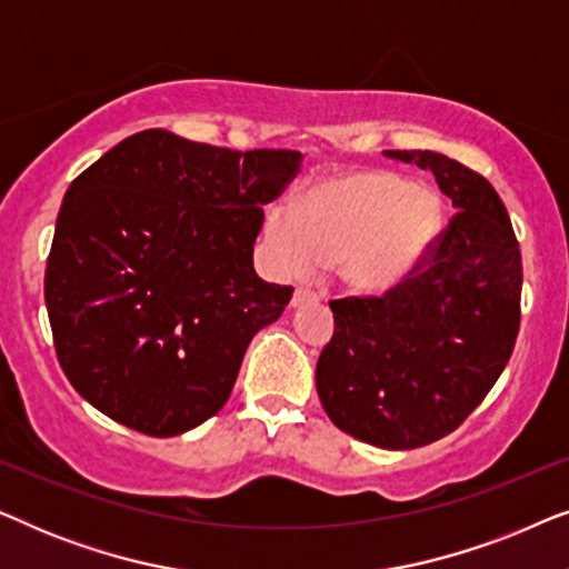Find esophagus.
I'll use <instances>...</instances> for the list:
<instances>
[{"instance_id":"34e87169","label":"esophagus","mask_w":569,"mask_h":569,"mask_svg":"<svg viewBox=\"0 0 569 569\" xmlns=\"http://www.w3.org/2000/svg\"><path fill=\"white\" fill-rule=\"evenodd\" d=\"M318 298H321L318 292L308 290V287H298V290H295V295H292V306L298 308V306H302V302H316Z\"/></svg>"}]
</instances>
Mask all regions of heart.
Listing matches in <instances>:
<instances>
[{"label":"heart","mask_w":569,"mask_h":569,"mask_svg":"<svg viewBox=\"0 0 569 569\" xmlns=\"http://www.w3.org/2000/svg\"><path fill=\"white\" fill-rule=\"evenodd\" d=\"M440 230L435 191L386 170H347L310 186L298 209L271 207L267 248L287 277L341 263L355 290L380 295L425 261Z\"/></svg>","instance_id":"obj_1"}]
</instances>
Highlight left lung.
<instances>
[{"label":"left lung","mask_w":569,"mask_h":569,"mask_svg":"<svg viewBox=\"0 0 569 569\" xmlns=\"http://www.w3.org/2000/svg\"><path fill=\"white\" fill-rule=\"evenodd\" d=\"M386 154L432 170L458 212L391 290L329 302L333 337L316 388L341 432L411 450L458 430L492 391L518 339L523 263L485 176L430 150Z\"/></svg>","instance_id":"1"}]
</instances>
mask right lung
Returning <instances> with one entry per match:
<instances>
[{"label": "right lung", "instance_id": "right-lung-1", "mask_svg": "<svg viewBox=\"0 0 569 569\" xmlns=\"http://www.w3.org/2000/svg\"><path fill=\"white\" fill-rule=\"evenodd\" d=\"M298 150L131 134L61 201L46 308L61 370L98 411L150 438L207 422L251 339L292 298L253 271L261 204L300 173Z\"/></svg>", "mask_w": 569, "mask_h": 569}]
</instances>
